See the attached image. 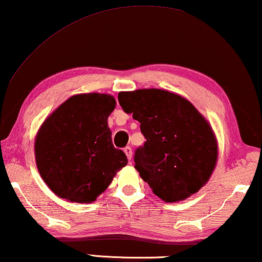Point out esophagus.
I'll list each match as a JSON object with an SVG mask.
<instances>
[{
	"instance_id": "1",
	"label": "esophagus",
	"mask_w": 262,
	"mask_h": 262,
	"mask_svg": "<svg viewBox=\"0 0 262 262\" xmlns=\"http://www.w3.org/2000/svg\"><path fill=\"white\" fill-rule=\"evenodd\" d=\"M123 151L124 153H126V155H127V158H128V160H132V156H133V153H132V148L129 147V146H127V147H124L123 148Z\"/></svg>"
}]
</instances>
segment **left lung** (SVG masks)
Wrapping results in <instances>:
<instances>
[{"label": "left lung", "mask_w": 262, "mask_h": 262, "mask_svg": "<svg viewBox=\"0 0 262 262\" xmlns=\"http://www.w3.org/2000/svg\"><path fill=\"white\" fill-rule=\"evenodd\" d=\"M118 99L146 139L134 154L140 177L166 202L196 193L217 158L215 136L204 116L189 101L162 89L121 92Z\"/></svg>", "instance_id": "left-lung-1"}]
</instances>
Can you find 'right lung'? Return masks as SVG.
Instances as JSON below:
<instances>
[{
    "mask_svg": "<svg viewBox=\"0 0 262 262\" xmlns=\"http://www.w3.org/2000/svg\"><path fill=\"white\" fill-rule=\"evenodd\" d=\"M115 104L106 94H80L42 124L35 141L36 165L57 196L91 204L127 165L126 154L113 144L107 123Z\"/></svg>",
    "mask_w": 262,
    "mask_h": 262,
    "instance_id": "add662e5",
    "label": "right lung"
}]
</instances>
